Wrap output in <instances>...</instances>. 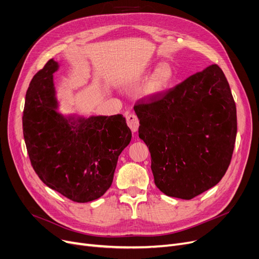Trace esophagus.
<instances>
[{"mask_svg": "<svg viewBox=\"0 0 259 259\" xmlns=\"http://www.w3.org/2000/svg\"><path fill=\"white\" fill-rule=\"evenodd\" d=\"M126 121L128 127L132 130V132H137L140 126V120L138 118V116L133 114V113H128L126 115Z\"/></svg>", "mask_w": 259, "mask_h": 259, "instance_id": "34e87169", "label": "esophagus"}]
</instances>
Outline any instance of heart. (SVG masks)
Wrapping results in <instances>:
<instances>
[{"label": "heart", "instance_id": "obj_1", "mask_svg": "<svg viewBox=\"0 0 259 259\" xmlns=\"http://www.w3.org/2000/svg\"><path fill=\"white\" fill-rule=\"evenodd\" d=\"M151 68H146L145 73H149ZM175 78L174 68L169 63L158 64L151 75L148 77L144 84L142 93L145 97L154 98L165 93L173 84Z\"/></svg>", "mask_w": 259, "mask_h": 259}]
</instances>
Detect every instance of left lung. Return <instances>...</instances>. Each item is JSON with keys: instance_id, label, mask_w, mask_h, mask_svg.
I'll use <instances>...</instances> for the list:
<instances>
[{"instance_id": "left-lung-1", "label": "left lung", "mask_w": 259, "mask_h": 259, "mask_svg": "<svg viewBox=\"0 0 259 259\" xmlns=\"http://www.w3.org/2000/svg\"><path fill=\"white\" fill-rule=\"evenodd\" d=\"M139 137L151 154L154 183L171 197L191 199L219 184L232 158L236 106L216 64L158 97L134 106Z\"/></svg>"}]
</instances>
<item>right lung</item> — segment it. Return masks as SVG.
<instances>
[{
	"mask_svg": "<svg viewBox=\"0 0 259 259\" xmlns=\"http://www.w3.org/2000/svg\"><path fill=\"white\" fill-rule=\"evenodd\" d=\"M49 60L26 92L23 133L31 165L47 187L76 202L100 198L110 188L131 130L121 114L84 117L59 112Z\"/></svg>",
	"mask_w": 259,
	"mask_h": 259,
	"instance_id": "1",
	"label": "right lung"
}]
</instances>
